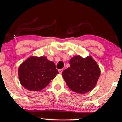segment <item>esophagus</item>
<instances>
[{
    "label": "esophagus",
    "mask_w": 122,
    "mask_h": 122,
    "mask_svg": "<svg viewBox=\"0 0 122 122\" xmlns=\"http://www.w3.org/2000/svg\"><path fill=\"white\" fill-rule=\"evenodd\" d=\"M62 71H63V69H58V72H59V73H62Z\"/></svg>",
    "instance_id": "1"
}]
</instances>
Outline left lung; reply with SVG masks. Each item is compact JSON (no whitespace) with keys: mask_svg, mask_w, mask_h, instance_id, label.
<instances>
[{"mask_svg":"<svg viewBox=\"0 0 122 122\" xmlns=\"http://www.w3.org/2000/svg\"><path fill=\"white\" fill-rule=\"evenodd\" d=\"M69 64V68L62 73L68 87L81 94L93 89L100 76V70L92 57L75 56L70 60Z\"/></svg>","mask_w":122,"mask_h":122,"instance_id":"left-lung-1","label":"left lung"}]
</instances>
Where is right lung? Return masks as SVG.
Returning a JSON list of instances; mask_svg holds the SVG:
<instances>
[{
	"label": "right lung",
	"mask_w": 122,
	"mask_h": 122,
	"mask_svg": "<svg viewBox=\"0 0 122 122\" xmlns=\"http://www.w3.org/2000/svg\"><path fill=\"white\" fill-rule=\"evenodd\" d=\"M58 73L54 63L45 57H31L18 69L20 84L32 91H41Z\"/></svg>",
	"instance_id": "1"
}]
</instances>
